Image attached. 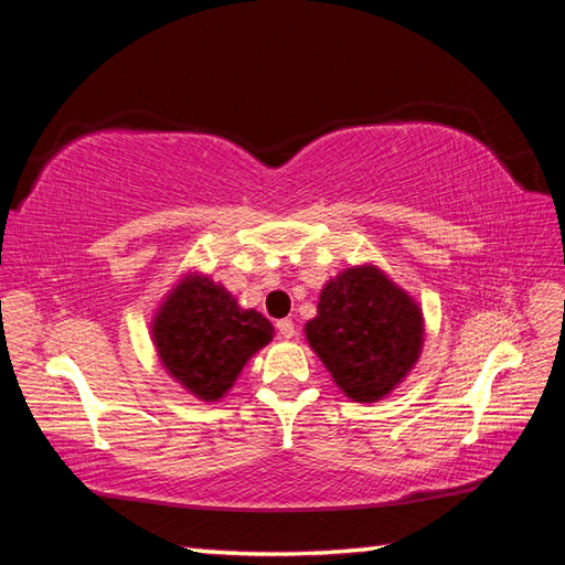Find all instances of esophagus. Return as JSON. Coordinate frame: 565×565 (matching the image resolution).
Returning a JSON list of instances; mask_svg holds the SVG:
<instances>
[{
  "label": "esophagus",
  "mask_w": 565,
  "mask_h": 565,
  "mask_svg": "<svg viewBox=\"0 0 565 565\" xmlns=\"http://www.w3.org/2000/svg\"><path fill=\"white\" fill-rule=\"evenodd\" d=\"M276 330H279V334H281L284 340H291L294 334H296V326H294V320H289V318H284V320L276 322Z\"/></svg>",
  "instance_id": "esophagus-1"
}]
</instances>
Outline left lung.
Listing matches in <instances>:
<instances>
[{
  "label": "left lung",
  "instance_id": "8db88e82",
  "mask_svg": "<svg viewBox=\"0 0 565 565\" xmlns=\"http://www.w3.org/2000/svg\"><path fill=\"white\" fill-rule=\"evenodd\" d=\"M310 350L354 403H376L401 386L425 342L423 308L376 264L340 271L306 322Z\"/></svg>",
  "mask_w": 565,
  "mask_h": 565
}]
</instances>
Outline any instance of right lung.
I'll use <instances>...</instances> for the list:
<instances>
[{
  "instance_id": "right-lung-1",
  "label": "right lung",
  "mask_w": 565,
  "mask_h": 565,
  "mask_svg": "<svg viewBox=\"0 0 565 565\" xmlns=\"http://www.w3.org/2000/svg\"><path fill=\"white\" fill-rule=\"evenodd\" d=\"M150 334L167 374L194 398L215 403L271 342L274 328L255 308H239L209 274L189 271L154 310Z\"/></svg>"
}]
</instances>
